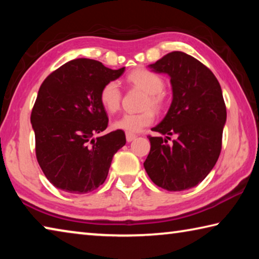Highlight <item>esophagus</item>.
Masks as SVG:
<instances>
[{
  "mask_svg": "<svg viewBox=\"0 0 259 259\" xmlns=\"http://www.w3.org/2000/svg\"><path fill=\"white\" fill-rule=\"evenodd\" d=\"M137 137V136H136L135 134H130V133H126L125 134V138H126V142L128 143H130V142H133V140Z\"/></svg>",
  "mask_w": 259,
  "mask_h": 259,
  "instance_id": "obj_1",
  "label": "esophagus"
}]
</instances>
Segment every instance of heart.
I'll return each mask as SVG.
<instances>
[{"label":"heart","instance_id":"obj_1","mask_svg":"<svg viewBox=\"0 0 259 259\" xmlns=\"http://www.w3.org/2000/svg\"><path fill=\"white\" fill-rule=\"evenodd\" d=\"M128 82L136 88H139L146 97L143 102V112L126 113L113 122L115 129L123 130L126 133H138L145 126L151 125L155 120L154 111H161L164 107V96L162 90L164 88V81L156 73L145 68H139L131 72L128 75ZM122 93L119 83L108 81L102 87L99 93V100L102 106L109 113L116 112L120 107Z\"/></svg>","mask_w":259,"mask_h":259}]
</instances>
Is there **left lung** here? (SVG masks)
Segmentation results:
<instances>
[{
  "label": "left lung",
  "instance_id": "left-lung-1",
  "mask_svg": "<svg viewBox=\"0 0 259 259\" xmlns=\"http://www.w3.org/2000/svg\"><path fill=\"white\" fill-rule=\"evenodd\" d=\"M170 76L172 103L164 119L152 131L144 166L152 182L170 192L198 185L216 164L222 151L226 106L222 88L210 69L194 57L174 51L150 65ZM174 135L170 144L167 140Z\"/></svg>",
  "mask_w": 259,
  "mask_h": 259
}]
</instances>
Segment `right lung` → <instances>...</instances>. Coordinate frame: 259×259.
Segmentation results:
<instances>
[{
	"instance_id": "right-lung-1",
	"label": "right lung",
	"mask_w": 259,
	"mask_h": 259,
	"mask_svg": "<svg viewBox=\"0 0 259 259\" xmlns=\"http://www.w3.org/2000/svg\"><path fill=\"white\" fill-rule=\"evenodd\" d=\"M123 72L124 67L111 69L100 61L78 58L43 81L30 123L37 162L55 187L84 194L106 179L113 155L125 145V135L115 130L97 137L108 125L99 93Z\"/></svg>"
}]
</instances>
